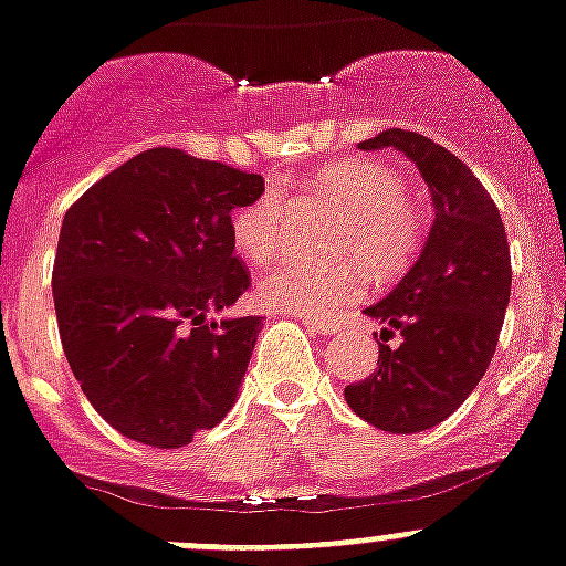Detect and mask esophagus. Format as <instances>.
Listing matches in <instances>:
<instances>
[{
  "label": "esophagus",
  "instance_id": "obj_1",
  "mask_svg": "<svg viewBox=\"0 0 566 566\" xmlns=\"http://www.w3.org/2000/svg\"><path fill=\"white\" fill-rule=\"evenodd\" d=\"M302 325H305L307 331H314V334H334V331H337V325L325 323V319H302Z\"/></svg>",
  "mask_w": 566,
  "mask_h": 566
}]
</instances>
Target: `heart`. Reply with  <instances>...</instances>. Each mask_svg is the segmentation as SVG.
Instances as JSON below:
<instances>
[{
    "label": "heart",
    "mask_w": 566,
    "mask_h": 566,
    "mask_svg": "<svg viewBox=\"0 0 566 566\" xmlns=\"http://www.w3.org/2000/svg\"><path fill=\"white\" fill-rule=\"evenodd\" d=\"M291 200H323L343 211L334 232V255L360 261L363 270L387 282L410 268L424 247L421 211L403 197L401 177L375 159H339L307 177L284 179L279 191H264L232 214L229 235L238 255L268 264L282 250ZM255 296L270 311L293 316L334 314L360 296V279L348 268H316L307 261H275L255 284Z\"/></svg>",
    "instance_id": "1"
}]
</instances>
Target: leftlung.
<instances>
[{"label": "left lung", "mask_w": 566, "mask_h": 566, "mask_svg": "<svg viewBox=\"0 0 566 566\" xmlns=\"http://www.w3.org/2000/svg\"><path fill=\"white\" fill-rule=\"evenodd\" d=\"M401 150L433 197L418 261L366 316L384 323L378 369L346 387L348 407L387 433H421L459 410L489 369L512 293L500 211L462 159L412 130H384L360 150ZM399 337L395 347L388 339Z\"/></svg>", "instance_id": "8db88e82"}]
</instances>
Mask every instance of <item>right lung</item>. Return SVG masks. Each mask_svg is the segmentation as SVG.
<instances>
[{"mask_svg":"<svg viewBox=\"0 0 566 566\" xmlns=\"http://www.w3.org/2000/svg\"><path fill=\"white\" fill-rule=\"evenodd\" d=\"M259 195L261 174L154 148L66 211L60 343L92 407L133 442L182 448L232 410L264 316L211 314L250 287L229 223Z\"/></svg>","mask_w":566,"mask_h":566,"instance_id":"right-lung-1","label":"right lung"}]
</instances>
